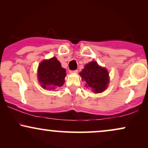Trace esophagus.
Instances as JSON below:
<instances>
[{
  "mask_svg": "<svg viewBox=\"0 0 148 148\" xmlns=\"http://www.w3.org/2000/svg\"><path fill=\"white\" fill-rule=\"evenodd\" d=\"M69 72L71 73V74H76V73L78 72V70L76 69V70H73V71H69Z\"/></svg>",
  "mask_w": 148,
  "mask_h": 148,
  "instance_id": "34e87169",
  "label": "esophagus"
}]
</instances>
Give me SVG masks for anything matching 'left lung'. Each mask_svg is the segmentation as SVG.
Segmentation results:
<instances>
[{"label":"left lung","mask_w":148,"mask_h":148,"mask_svg":"<svg viewBox=\"0 0 148 148\" xmlns=\"http://www.w3.org/2000/svg\"><path fill=\"white\" fill-rule=\"evenodd\" d=\"M85 86L95 93H101L106 89L109 83V74L104 67H101L96 61L86 64L79 73Z\"/></svg>","instance_id":"obj_1"}]
</instances>
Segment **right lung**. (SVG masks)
Listing matches in <instances>:
<instances>
[{
  "instance_id": "obj_1",
  "label": "right lung",
  "mask_w": 148,
  "mask_h": 148,
  "mask_svg": "<svg viewBox=\"0 0 148 148\" xmlns=\"http://www.w3.org/2000/svg\"><path fill=\"white\" fill-rule=\"evenodd\" d=\"M66 70L56 57L44 60L39 64L37 77L41 86L47 90H55L64 83Z\"/></svg>"
}]
</instances>
